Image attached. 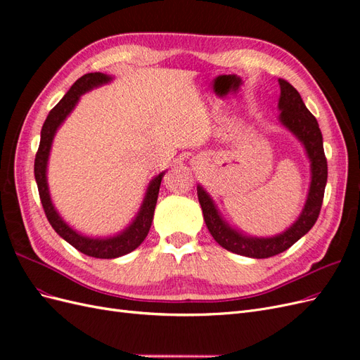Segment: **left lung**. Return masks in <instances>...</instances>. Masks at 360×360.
Returning a JSON list of instances; mask_svg holds the SVG:
<instances>
[{
    "mask_svg": "<svg viewBox=\"0 0 360 360\" xmlns=\"http://www.w3.org/2000/svg\"><path fill=\"white\" fill-rule=\"evenodd\" d=\"M278 82L281 89V123L287 126L302 141L304 148H307L308 158L311 159V188L307 204H304V209L296 224H292L285 233L276 237L257 238L243 236L222 221L209 193H205L201 186L197 188L204 221L214 240L226 250L250 258H269L278 255L307 234L319 219L326 181H328V160H326L323 135L317 120L308 111L299 91L291 84L284 79H278Z\"/></svg>",
    "mask_w": 360,
    "mask_h": 360,
    "instance_id": "1",
    "label": "left lung"
}]
</instances>
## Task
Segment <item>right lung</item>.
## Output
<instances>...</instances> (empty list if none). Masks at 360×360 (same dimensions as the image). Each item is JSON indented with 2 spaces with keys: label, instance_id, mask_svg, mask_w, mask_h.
<instances>
[{
  "label": "right lung",
  "instance_id": "right-lung-1",
  "mask_svg": "<svg viewBox=\"0 0 360 360\" xmlns=\"http://www.w3.org/2000/svg\"><path fill=\"white\" fill-rule=\"evenodd\" d=\"M108 81H111L110 76L96 72V73H86L81 76V78L70 86V90L66 93V96H64L63 99L52 108L45 120V123H43L41 134H40V144L34 159V177L37 181L43 210H45L49 224L52 225L53 230H56V233L60 234V237H63L68 243H70L73 248L78 249L79 252L94 258L122 257L132 252L134 249H136L141 243L144 242V238L150 231L151 221H153L160 181H162L163 174H165V172H160L158 177L151 180L136 219L130 224V226L126 231H123L122 234H118L115 237H110V238L84 237L76 231H73L69 225H66V222L61 219L58 213L56 212V209H53L51 197H49V191H48V183H46V165H48L49 150H51L53 135H56L58 126L64 122V118L70 114L76 102L79 101L81 94L94 89L97 85L106 84Z\"/></svg>",
  "mask_w": 360,
  "mask_h": 360
}]
</instances>
